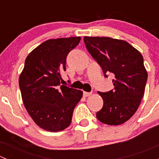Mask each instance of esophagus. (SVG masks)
Segmentation results:
<instances>
[{"label":"esophagus","instance_id":"obj_1","mask_svg":"<svg viewBox=\"0 0 159 159\" xmlns=\"http://www.w3.org/2000/svg\"><path fill=\"white\" fill-rule=\"evenodd\" d=\"M91 94H92L91 92H87V91H84V93H83V95H84V97H89V96L91 95Z\"/></svg>","mask_w":159,"mask_h":159}]
</instances>
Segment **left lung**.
<instances>
[{"label":"left lung","mask_w":159,"mask_h":159,"mask_svg":"<svg viewBox=\"0 0 159 159\" xmlns=\"http://www.w3.org/2000/svg\"><path fill=\"white\" fill-rule=\"evenodd\" d=\"M89 52L102 67L105 77L112 73L115 89L98 92L103 107L96 113L101 122L119 125L129 120L139 108L148 78L142 54L123 40L108 37H84Z\"/></svg>","instance_id":"8db88e82"}]
</instances>
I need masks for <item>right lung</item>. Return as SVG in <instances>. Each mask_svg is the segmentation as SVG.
Segmentation results:
<instances>
[{"instance_id":"right-lung-1","label":"right lung","mask_w":159,"mask_h":159,"mask_svg":"<svg viewBox=\"0 0 159 159\" xmlns=\"http://www.w3.org/2000/svg\"><path fill=\"white\" fill-rule=\"evenodd\" d=\"M80 41L81 37L49 39L25 59L19 77L22 100L35 124L45 131L57 132L67 129L82 98L81 90L61 84L67 56Z\"/></svg>"}]
</instances>
